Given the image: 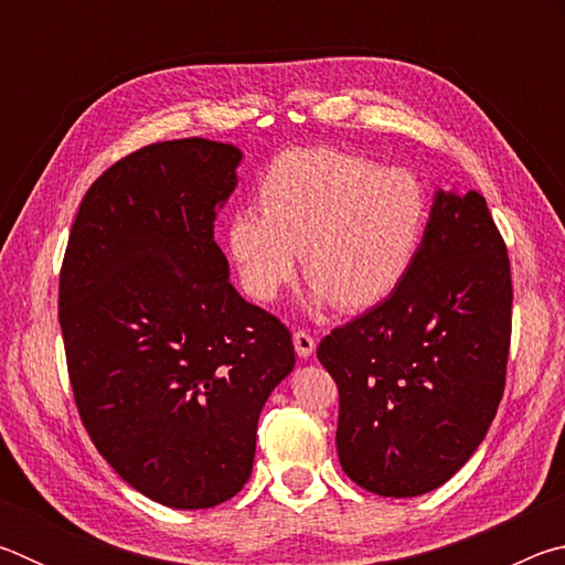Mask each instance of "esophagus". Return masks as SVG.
<instances>
[{
	"mask_svg": "<svg viewBox=\"0 0 565 565\" xmlns=\"http://www.w3.org/2000/svg\"><path fill=\"white\" fill-rule=\"evenodd\" d=\"M294 349H296V353H299L301 359H309L311 353L317 351V339H313L311 333L303 331V329L294 331Z\"/></svg>",
	"mask_w": 565,
	"mask_h": 565,
	"instance_id": "obj_1",
	"label": "esophagus"
}]
</instances>
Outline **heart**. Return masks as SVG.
<instances>
[{"label":"heart","instance_id":"1","mask_svg":"<svg viewBox=\"0 0 565 565\" xmlns=\"http://www.w3.org/2000/svg\"><path fill=\"white\" fill-rule=\"evenodd\" d=\"M259 206L226 222L242 289L269 303L303 264L311 301L363 311L406 279L426 236L428 191L408 169L339 149H291L259 184Z\"/></svg>","mask_w":565,"mask_h":565}]
</instances>
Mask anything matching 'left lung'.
Wrapping results in <instances>:
<instances>
[{
  "instance_id": "1",
  "label": "left lung",
  "mask_w": 565,
  "mask_h": 565,
  "mask_svg": "<svg viewBox=\"0 0 565 565\" xmlns=\"http://www.w3.org/2000/svg\"><path fill=\"white\" fill-rule=\"evenodd\" d=\"M511 262L478 191H436L398 289L323 337L341 468L388 499L444 486L486 438L505 386Z\"/></svg>"
}]
</instances>
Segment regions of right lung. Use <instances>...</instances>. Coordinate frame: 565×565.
Segmentation results:
<instances>
[{
	"instance_id": "add662e5",
	"label": "right lung",
	"mask_w": 565,
	"mask_h": 565,
	"mask_svg": "<svg viewBox=\"0 0 565 565\" xmlns=\"http://www.w3.org/2000/svg\"><path fill=\"white\" fill-rule=\"evenodd\" d=\"M242 151L174 139L89 186L60 271L76 411L131 489L212 509L252 476L259 414L294 369L291 333L228 284L214 222Z\"/></svg>"
}]
</instances>
